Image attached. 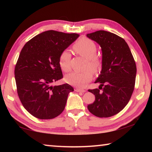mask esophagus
Wrapping results in <instances>:
<instances>
[{"label":"esophagus","mask_w":152,"mask_h":152,"mask_svg":"<svg viewBox=\"0 0 152 152\" xmlns=\"http://www.w3.org/2000/svg\"><path fill=\"white\" fill-rule=\"evenodd\" d=\"M75 91L76 92H86L85 90L81 89V88H75Z\"/></svg>","instance_id":"34e87169"}]
</instances>
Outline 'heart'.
<instances>
[{"mask_svg": "<svg viewBox=\"0 0 152 152\" xmlns=\"http://www.w3.org/2000/svg\"><path fill=\"white\" fill-rule=\"evenodd\" d=\"M73 50L77 54L86 58L85 68L87 69L82 72H74L69 74L66 76V81L71 85L84 87L93 78V72L94 73L99 72L102 69V61L100 56L96 54V44L88 38L83 37L79 39L74 44ZM70 53L67 50L63 51L59 57V65L65 72L70 70Z\"/></svg>", "mask_w": 152, "mask_h": 152, "instance_id": "heart-1", "label": "heart"}]
</instances>
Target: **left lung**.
<instances>
[{
  "label": "left lung",
  "mask_w": 152,
  "mask_h": 152,
  "mask_svg": "<svg viewBox=\"0 0 152 152\" xmlns=\"http://www.w3.org/2000/svg\"><path fill=\"white\" fill-rule=\"evenodd\" d=\"M87 37L101 45L102 67L95 82L99 88L89 89L95 101L88 105L92 115L107 118L117 115L124 109L134 91L135 61L124 39L106 31H97Z\"/></svg>",
  "instance_id": "left-lung-1"
}]
</instances>
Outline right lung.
Listing matches in <instances>:
<instances>
[{
  "mask_svg": "<svg viewBox=\"0 0 152 152\" xmlns=\"http://www.w3.org/2000/svg\"><path fill=\"white\" fill-rule=\"evenodd\" d=\"M79 35L50 30L25 43L15 68L17 94L23 106L39 119H51L63 112L68 94L74 91L68 84L51 86L63 78L59 65L60 53Z\"/></svg>",
  "mask_w": 152,
  "mask_h": 152,
  "instance_id": "obj_1",
  "label": "right lung"
}]
</instances>
